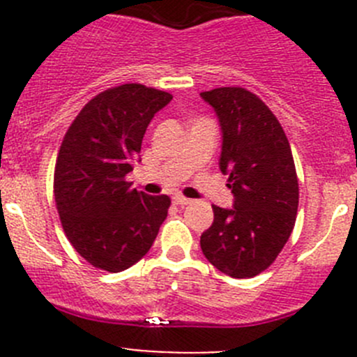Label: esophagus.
<instances>
[{"instance_id":"esophagus-1","label":"esophagus","mask_w":357,"mask_h":357,"mask_svg":"<svg viewBox=\"0 0 357 357\" xmlns=\"http://www.w3.org/2000/svg\"><path fill=\"white\" fill-rule=\"evenodd\" d=\"M174 204H178V205H188V204H192V199H186V197H183V195H176L174 199Z\"/></svg>"}]
</instances>
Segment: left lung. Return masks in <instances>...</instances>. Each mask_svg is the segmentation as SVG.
<instances>
[{"instance_id":"1","label":"left lung","mask_w":357,"mask_h":357,"mask_svg":"<svg viewBox=\"0 0 357 357\" xmlns=\"http://www.w3.org/2000/svg\"><path fill=\"white\" fill-rule=\"evenodd\" d=\"M221 128L219 169L233 207L212 205L214 222L200 236L205 259L231 278H252L273 264L295 225L298 181L278 119L254 93L218 88L200 93Z\"/></svg>"}]
</instances>
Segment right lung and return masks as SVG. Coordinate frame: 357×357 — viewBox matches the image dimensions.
Segmentation results:
<instances>
[{
	"label": "right lung",
	"mask_w": 357,
	"mask_h": 357,
	"mask_svg": "<svg viewBox=\"0 0 357 357\" xmlns=\"http://www.w3.org/2000/svg\"><path fill=\"white\" fill-rule=\"evenodd\" d=\"M171 100L143 84L117 86L86 103L66 132L55 165L56 208L68 242L95 268H131L167 218L169 197L136 192L126 176L153 115Z\"/></svg>",
	"instance_id": "1"
}]
</instances>
